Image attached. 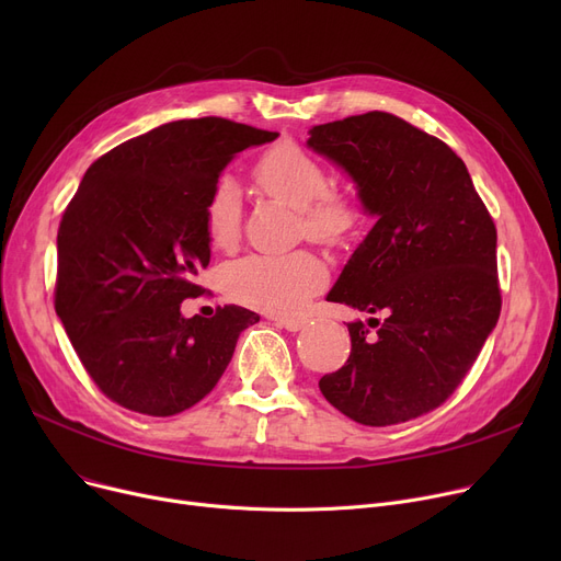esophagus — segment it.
Masks as SVG:
<instances>
[{
    "instance_id": "34e87169",
    "label": "esophagus",
    "mask_w": 561,
    "mask_h": 561,
    "mask_svg": "<svg viewBox=\"0 0 561 561\" xmlns=\"http://www.w3.org/2000/svg\"><path fill=\"white\" fill-rule=\"evenodd\" d=\"M271 320L277 328L288 330V332H300L307 325V320H296V318H271Z\"/></svg>"
}]
</instances>
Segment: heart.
Segmentation results:
<instances>
[{"mask_svg":"<svg viewBox=\"0 0 561 561\" xmlns=\"http://www.w3.org/2000/svg\"><path fill=\"white\" fill-rule=\"evenodd\" d=\"M254 180L265 193L300 211L302 229L313 241L343 243L362 225L359 202L347 193L328 191V170L298 145H277L265 152L254 165ZM241 211V191L225 176L204 206V229L214 248L229 250L236 243ZM325 279V263L311 252L250 254L225 273V286L233 300L273 316L298 313Z\"/></svg>","mask_w":561,"mask_h":561,"instance_id":"b5f03b06","label":"heart"}]
</instances>
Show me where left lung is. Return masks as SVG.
<instances>
[{"mask_svg":"<svg viewBox=\"0 0 561 561\" xmlns=\"http://www.w3.org/2000/svg\"><path fill=\"white\" fill-rule=\"evenodd\" d=\"M307 147L339 165L375 218L328 293L387 318L347 322L343 368L320 377L341 414L370 427L444 404L500 316L495 225L463 161L402 117L370 111L309 129Z\"/></svg>","mask_w":561,"mask_h":561,"instance_id":"8db88e82","label":"left lung"}]
</instances>
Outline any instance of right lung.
<instances>
[{
  "instance_id": "add662e5",
  "label": "right lung",
  "mask_w": 561,
  "mask_h": 561,
  "mask_svg": "<svg viewBox=\"0 0 561 561\" xmlns=\"http://www.w3.org/2000/svg\"><path fill=\"white\" fill-rule=\"evenodd\" d=\"M279 134L222 117L125 140L85 170L58 225L56 313L106 398L174 416L209 396L259 316L218 307L184 318L209 265L204 206L229 161Z\"/></svg>"
}]
</instances>
